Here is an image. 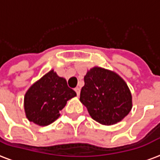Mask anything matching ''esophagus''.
<instances>
[{"label": "esophagus", "mask_w": 160, "mask_h": 160, "mask_svg": "<svg viewBox=\"0 0 160 160\" xmlns=\"http://www.w3.org/2000/svg\"><path fill=\"white\" fill-rule=\"evenodd\" d=\"M75 92H76V94H77V96H79L80 93V87H76V88H75Z\"/></svg>", "instance_id": "1"}]
</instances>
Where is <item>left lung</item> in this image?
<instances>
[{"mask_svg":"<svg viewBox=\"0 0 160 160\" xmlns=\"http://www.w3.org/2000/svg\"><path fill=\"white\" fill-rule=\"evenodd\" d=\"M80 102L94 120L113 125L132 109V95L126 82L114 72L94 67L84 77Z\"/></svg>","mask_w":160,"mask_h":160,"instance_id":"8db88e82","label":"left lung"}]
</instances>
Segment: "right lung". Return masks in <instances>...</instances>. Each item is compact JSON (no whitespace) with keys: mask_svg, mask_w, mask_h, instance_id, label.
Segmentation results:
<instances>
[{"mask_svg":"<svg viewBox=\"0 0 160 160\" xmlns=\"http://www.w3.org/2000/svg\"><path fill=\"white\" fill-rule=\"evenodd\" d=\"M76 96L64 78L53 70L34 83L24 96V108L28 119L39 126H47L60 116L67 101Z\"/></svg>","mask_w":160,"mask_h":160,"instance_id":"right-lung-1","label":"right lung"}]
</instances>
